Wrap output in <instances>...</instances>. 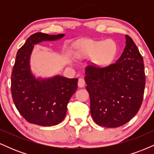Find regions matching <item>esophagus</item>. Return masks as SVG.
Returning a JSON list of instances; mask_svg holds the SVG:
<instances>
[{
  "mask_svg": "<svg viewBox=\"0 0 154 154\" xmlns=\"http://www.w3.org/2000/svg\"><path fill=\"white\" fill-rule=\"evenodd\" d=\"M85 85V80L84 78H79L78 80V86L79 88H83Z\"/></svg>",
  "mask_w": 154,
  "mask_h": 154,
  "instance_id": "esophagus-1",
  "label": "esophagus"
}]
</instances>
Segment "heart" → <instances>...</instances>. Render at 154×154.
Returning a JSON list of instances; mask_svg holds the SVG:
<instances>
[{
	"mask_svg": "<svg viewBox=\"0 0 154 154\" xmlns=\"http://www.w3.org/2000/svg\"><path fill=\"white\" fill-rule=\"evenodd\" d=\"M83 51L89 56H96V62L100 66H106L115 56L116 45L111 40L106 41H89L84 45Z\"/></svg>",
	"mask_w": 154,
	"mask_h": 154,
	"instance_id": "obj_1",
	"label": "heart"
}]
</instances>
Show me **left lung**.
I'll use <instances>...</instances> for the list:
<instances>
[{
    "instance_id": "left-lung-1",
    "label": "left lung",
    "mask_w": 154,
    "mask_h": 154,
    "mask_svg": "<svg viewBox=\"0 0 154 154\" xmlns=\"http://www.w3.org/2000/svg\"><path fill=\"white\" fill-rule=\"evenodd\" d=\"M125 37L126 46L115 63L103 67L88 65L85 69L92 117L106 128L128 122L138 112L143 99V59L132 39Z\"/></svg>"
}]
</instances>
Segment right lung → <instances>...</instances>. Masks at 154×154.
Wrapping results in <instances>:
<instances>
[{"label": "right lung", "instance_id": "obj_1", "mask_svg": "<svg viewBox=\"0 0 154 154\" xmlns=\"http://www.w3.org/2000/svg\"><path fill=\"white\" fill-rule=\"evenodd\" d=\"M63 35L35 33L17 52L11 73L12 98L21 115L31 124L49 127L61 122L66 116L69 100L77 88L78 79L56 76L40 79L30 71L29 57L33 45L58 40Z\"/></svg>", "mask_w": 154, "mask_h": 154}]
</instances>
